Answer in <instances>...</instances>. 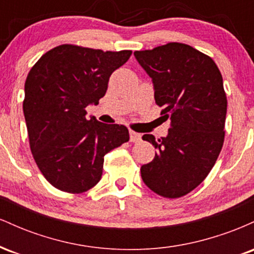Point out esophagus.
I'll return each mask as SVG.
<instances>
[{
	"mask_svg": "<svg viewBox=\"0 0 254 254\" xmlns=\"http://www.w3.org/2000/svg\"><path fill=\"white\" fill-rule=\"evenodd\" d=\"M141 139V133H137L135 131L130 130V141L131 142H138Z\"/></svg>",
	"mask_w": 254,
	"mask_h": 254,
	"instance_id": "obj_1",
	"label": "esophagus"
}]
</instances>
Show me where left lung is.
I'll list each match as a JSON object with an SVG mask.
<instances>
[{
  "mask_svg": "<svg viewBox=\"0 0 254 254\" xmlns=\"http://www.w3.org/2000/svg\"><path fill=\"white\" fill-rule=\"evenodd\" d=\"M133 55L151 78L155 103L171 125L157 141L153 135L142 137L156 148L153 161L141 167L142 180L162 197L185 196L205 179L222 149L227 115L222 75L210 57L186 44Z\"/></svg>",
  "mask_w": 254,
  "mask_h": 254,
  "instance_id": "8db88e82",
  "label": "left lung"
}]
</instances>
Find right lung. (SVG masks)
Segmentation results:
<instances>
[{
	"label": "right lung",
	"instance_id": "1",
	"mask_svg": "<svg viewBox=\"0 0 254 254\" xmlns=\"http://www.w3.org/2000/svg\"><path fill=\"white\" fill-rule=\"evenodd\" d=\"M131 51L60 45L39 58L25 82L24 115L31 151L52 186L81 193L101 179L104 156L129 141L127 127L86 118L112 72Z\"/></svg>",
	"mask_w": 254,
	"mask_h": 254
}]
</instances>
